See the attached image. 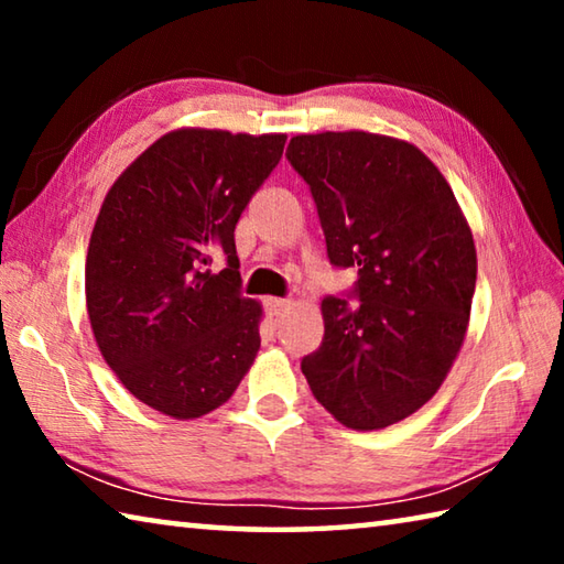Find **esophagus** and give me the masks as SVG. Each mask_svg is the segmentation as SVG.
<instances>
[{
    "label": "esophagus",
    "mask_w": 564,
    "mask_h": 564,
    "mask_svg": "<svg viewBox=\"0 0 564 564\" xmlns=\"http://www.w3.org/2000/svg\"><path fill=\"white\" fill-rule=\"evenodd\" d=\"M289 301H283V299H265V311H269V316L273 318V321H279L283 313H285V308H289Z\"/></svg>",
    "instance_id": "esophagus-1"
}]
</instances>
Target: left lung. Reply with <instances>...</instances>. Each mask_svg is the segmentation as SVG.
I'll list each match as a JSON object with an SVG mask.
<instances>
[{
	"label": "left lung",
	"mask_w": 564,
	"mask_h": 564,
	"mask_svg": "<svg viewBox=\"0 0 564 564\" xmlns=\"http://www.w3.org/2000/svg\"><path fill=\"white\" fill-rule=\"evenodd\" d=\"M333 265H358V308L326 299L323 343L301 360L318 403L352 431H383L431 400L463 348L477 279L451 184L405 139L321 131L291 139Z\"/></svg>",
	"instance_id": "left-lung-1"
}]
</instances>
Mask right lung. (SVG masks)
<instances>
[{"label": "right lung", "mask_w": 564, "mask_h": 564, "mask_svg": "<svg viewBox=\"0 0 564 564\" xmlns=\"http://www.w3.org/2000/svg\"><path fill=\"white\" fill-rule=\"evenodd\" d=\"M285 133L181 127L104 196L87 251V311L107 366L176 420L224 405L261 348L259 301L238 293L234 231L281 161ZM216 252L229 269L212 274Z\"/></svg>", "instance_id": "add662e5"}]
</instances>
